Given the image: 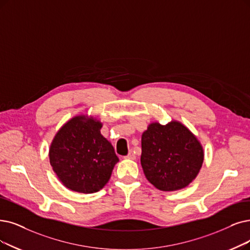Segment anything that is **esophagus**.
<instances>
[{
	"label": "esophagus",
	"mask_w": 250,
	"mask_h": 250,
	"mask_svg": "<svg viewBox=\"0 0 250 250\" xmlns=\"http://www.w3.org/2000/svg\"><path fill=\"white\" fill-rule=\"evenodd\" d=\"M126 159H130V160H134L136 157H135V154L131 151V152H129V154L125 157Z\"/></svg>",
	"instance_id": "obj_1"
}]
</instances>
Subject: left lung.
<instances>
[{
	"label": "left lung",
	"mask_w": 250,
	"mask_h": 250,
	"mask_svg": "<svg viewBox=\"0 0 250 250\" xmlns=\"http://www.w3.org/2000/svg\"><path fill=\"white\" fill-rule=\"evenodd\" d=\"M204 151L197 136L182 122H153L142 135L141 163L147 181L160 191L188 187L200 172Z\"/></svg>",
	"instance_id": "1"
}]
</instances>
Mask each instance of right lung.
Masks as SVG:
<instances>
[{
	"mask_svg": "<svg viewBox=\"0 0 250 250\" xmlns=\"http://www.w3.org/2000/svg\"><path fill=\"white\" fill-rule=\"evenodd\" d=\"M103 123L88 115H78L56 132L49 147V160L61 183L78 193L102 189L119 162L115 149L101 133Z\"/></svg>",
	"mask_w": 250,
	"mask_h": 250,
	"instance_id": "add662e5",
	"label": "right lung"
}]
</instances>
